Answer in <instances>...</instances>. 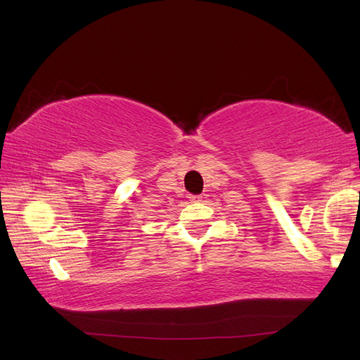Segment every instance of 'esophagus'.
<instances>
[{
	"mask_svg": "<svg viewBox=\"0 0 360 360\" xmlns=\"http://www.w3.org/2000/svg\"><path fill=\"white\" fill-rule=\"evenodd\" d=\"M188 200L192 202H196V201H201V196H196V195H190Z\"/></svg>",
	"mask_w": 360,
	"mask_h": 360,
	"instance_id": "34e87169",
	"label": "esophagus"
}]
</instances>
